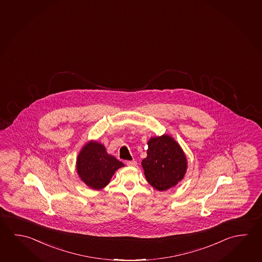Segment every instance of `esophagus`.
<instances>
[{"mask_svg":"<svg viewBox=\"0 0 262 262\" xmlns=\"http://www.w3.org/2000/svg\"><path fill=\"white\" fill-rule=\"evenodd\" d=\"M127 165H129V166H136L137 165V162L135 160H130L127 161Z\"/></svg>","mask_w":262,"mask_h":262,"instance_id":"34e87169","label":"esophagus"}]
</instances>
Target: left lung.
Returning <instances> with one entry per match:
<instances>
[{"label":"left lung","instance_id":"1","mask_svg":"<svg viewBox=\"0 0 262 262\" xmlns=\"http://www.w3.org/2000/svg\"><path fill=\"white\" fill-rule=\"evenodd\" d=\"M147 144V157L142 162L147 181L159 191L174 187L187 171L188 162L183 150L166 134L151 137Z\"/></svg>","mask_w":262,"mask_h":262}]
</instances>
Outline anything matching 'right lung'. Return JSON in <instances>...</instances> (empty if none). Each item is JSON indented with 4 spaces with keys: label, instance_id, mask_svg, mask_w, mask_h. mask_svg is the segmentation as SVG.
Returning <instances> with one entry per match:
<instances>
[{
    "label": "right lung",
    "instance_id": "1",
    "mask_svg": "<svg viewBox=\"0 0 262 262\" xmlns=\"http://www.w3.org/2000/svg\"><path fill=\"white\" fill-rule=\"evenodd\" d=\"M124 165L108 155L105 146L96 142H88L79 152L76 170L80 179L93 189H102L110 183L116 171Z\"/></svg>",
    "mask_w": 262,
    "mask_h": 262
}]
</instances>
